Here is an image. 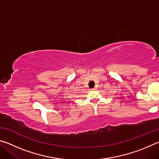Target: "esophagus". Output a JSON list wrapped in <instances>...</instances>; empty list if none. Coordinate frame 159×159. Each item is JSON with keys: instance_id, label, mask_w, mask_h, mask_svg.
Returning a JSON list of instances; mask_svg holds the SVG:
<instances>
[{"instance_id": "34e87169", "label": "esophagus", "mask_w": 159, "mask_h": 159, "mask_svg": "<svg viewBox=\"0 0 159 159\" xmlns=\"http://www.w3.org/2000/svg\"><path fill=\"white\" fill-rule=\"evenodd\" d=\"M96 90V88H92V89H91V90Z\"/></svg>"}]
</instances>
